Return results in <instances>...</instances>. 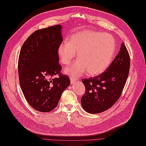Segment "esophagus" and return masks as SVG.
<instances>
[{
	"label": "esophagus",
	"instance_id": "esophagus-1",
	"mask_svg": "<svg viewBox=\"0 0 146 146\" xmlns=\"http://www.w3.org/2000/svg\"><path fill=\"white\" fill-rule=\"evenodd\" d=\"M76 79L74 78V77H73V76H70V82H71V84H73V83H74V82L75 81H76Z\"/></svg>",
	"mask_w": 146,
	"mask_h": 146
}]
</instances>
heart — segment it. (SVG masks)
Here are the masks:
<instances>
[{
  "label": "heart",
  "instance_id": "obj_1",
  "mask_svg": "<svg viewBox=\"0 0 146 146\" xmlns=\"http://www.w3.org/2000/svg\"><path fill=\"white\" fill-rule=\"evenodd\" d=\"M115 48L114 38L108 34L83 30L71 36L68 42L59 45L57 52L65 65L70 64L78 53V60L64 70L68 75L77 77L87 72L90 76H95L110 66Z\"/></svg>",
  "mask_w": 146,
  "mask_h": 146
}]
</instances>
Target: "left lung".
<instances>
[{"label":"left lung","mask_w":146,"mask_h":146,"mask_svg":"<svg viewBox=\"0 0 146 146\" xmlns=\"http://www.w3.org/2000/svg\"><path fill=\"white\" fill-rule=\"evenodd\" d=\"M129 68L130 56L122 42L119 53L106 71L93 78L82 80L86 91L81 99L83 109L94 114L112 107L122 94Z\"/></svg>","instance_id":"1"}]
</instances>
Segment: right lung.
<instances>
[{
    "mask_svg": "<svg viewBox=\"0 0 146 146\" xmlns=\"http://www.w3.org/2000/svg\"><path fill=\"white\" fill-rule=\"evenodd\" d=\"M62 26L33 33L22 46L18 61L19 83L24 97L35 110L49 112L57 106L62 93L70 84L60 74L58 48L63 41ZM59 74L58 78L52 77Z\"/></svg>",
    "mask_w": 146,
    "mask_h": 146,
    "instance_id": "add662e5",
    "label": "right lung"
}]
</instances>
